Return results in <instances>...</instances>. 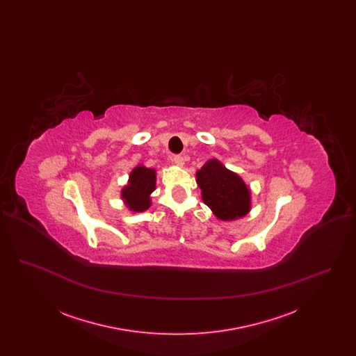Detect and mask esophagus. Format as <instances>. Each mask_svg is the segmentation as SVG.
Wrapping results in <instances>:
<instances>
[{"instance_id":"obj_1","label":"esophagus","mask_w":356,"mask_h":356,"mask_svg":"<svg viewBox=\"0 0 356 356\" xmlns=\"http://www.w3.org/2000/svg\"><path fill=\"white\" fill-rule=\"evenodd\" d=\"M172 161H173V164H176L177 167H183L184 165V159L181 157V156H173V159H172Z\"/></svg>"}]
</instances>
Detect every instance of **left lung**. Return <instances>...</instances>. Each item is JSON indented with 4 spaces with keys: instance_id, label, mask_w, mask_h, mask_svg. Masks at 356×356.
<instances>
[{
    "instance_id": "1",
    "label": "left lung",
    "mask_w": 356,
    "mask_h": 356,
    "mask_svg": "<svg viewBox=\"0 0 356 356\" xmlns=\"http://www.w3.org/2000/svg\"><path fill=\"white\" fill-rule=\"evenodd\" d=\"M196 183L202 189L204 204L216 219L235 221L247 216L252 208L251 188L218 159H209L196 172Z\"/></svg>"
}]
</instances>
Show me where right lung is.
<instances>
[{
	"instance_id": "right-lung-1",
	"label": "right lung",
	"mask_w": 356,
	"mask_h": 356,
	"mask_svg": "<svg viewBox=\"0 0 356 356\" xmlns=\"http://www.w3.org/2000/svg\"><path fill=\"white\" fill-rule=\"evenodd\" d=\"M156 189V170L137 164L129 173L128 183L121 188L120 197L132 213L147 211L151 205V195Z\"/></svg>"
}]
</instances>
